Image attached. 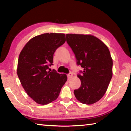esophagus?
I'll return each instance as SVG.
<instances>
[{
    "label": "esophagus",
    "instance_id": "34e87169",
    "mask_svg": "<svg viewBox=\"0 0 131 131\" xmlns=\"http://www.w3.org/2000/svg\"><path fill=\"white\" fill-rule=\"evenodd\" d=\"M67 76H68V79H70V78H71V77H72V76H73V74H72V73H69V74H67Z\"/></svg>",
    "mask_w": 131,
    "mask_h": 131
}]
</instances>
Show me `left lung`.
Wrapping results in <instances>:
<instances>
[{
    "instance_id": "left-lung-1",
    "label": "left lung",
    "mask_w": 131,
    "mask_h": 131,
    "mask_svg": "<svg viewBox=\"0 0 131 131\" xmlns=\"http://www.w3.org/2000/svg\"><path fill=\"white\" fill-rule=\"evenodd\" d=\"M66 37L77 65L83 68L77 75L81 86L74 90V95L82 103L91 105L103 97L112 79L113 60L109 50L92 35L66 34Z\"/></svg>"
}]
</instances>
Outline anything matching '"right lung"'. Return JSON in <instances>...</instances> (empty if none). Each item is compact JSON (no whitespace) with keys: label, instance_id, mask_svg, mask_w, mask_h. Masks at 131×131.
<instances>
[{"label":"right lung","instance_id":"1","mask_svg":"<svg viewBox=\"0 0 131 131\" xmlns=\"http://www.w3.org/2000/svg\"><path fill=\"white\" fill-rule=\"evenodd\" d=\"M65 41V34H44L30 39L19 54L18 76L29 96L40 105L57 99L67 81L65 74L49 68L55 51Z\"/></svg>","mask_w":131,"mask_h":131}]
</instances>
